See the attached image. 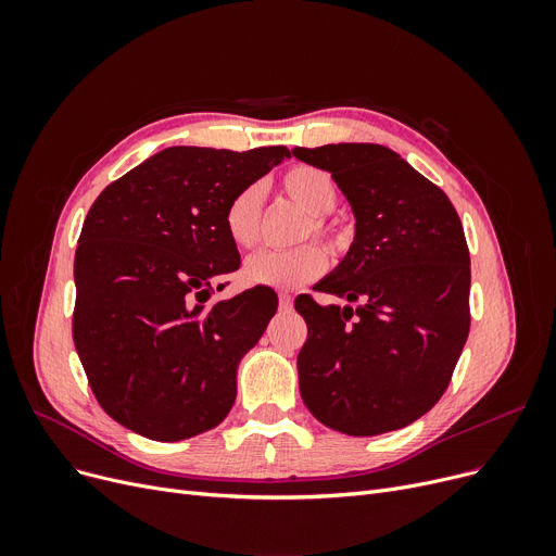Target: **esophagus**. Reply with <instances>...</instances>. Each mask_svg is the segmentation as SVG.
Here are the masks:
<instances>
[{
  "label": "esophagus",
  "mask_w": 556,
  "mask_h": 556,
  "mask_svg": "<svg viewBox=\"0 0 556 556\" xmlns=\"http://www.w3.org/2000/svg\"><path fill=\"white\" fill-rule=\"evenodd\" d=\"M279 308H281V311H290V308H293V295L279 293Z\"/></svg>",
  "instance_id": "obj_1"
}]
</instances>
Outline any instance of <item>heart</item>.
<instances>
[{"label":"heart","instance_id":"b5f03b06","mask_svg":"<svg viewBox=\"0 0 556 556\" xmlns=\"http://www.w3.org/2000/svg\"><path fill=\"white\" fill-rule=\"evenodd\" d=\"M283 193L293 200L308 218V231L315 237L325 239L329 243H338L340 233L333 223L327 220V214L336 207L338 202V185L331 178V173L300 164L288 168L281 178ZM261 202L263 191L258 185H250L233 195L225 210V229L227 237L233 245L250 250L258 241L261 229ZM327 268V254L325 250L306 243L295 250L275 252V250H261L245 261V277L252 283L273 286V288H295L302 286L317 275H323Z\"/></svg>","mask_w":556,"mask_h":556}]
</instances>
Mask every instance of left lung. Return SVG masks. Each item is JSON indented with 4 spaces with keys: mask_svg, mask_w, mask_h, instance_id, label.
Here are the masks:
<instances>
[{
    "mask_svg": "<svg viewBox=\"0 0 556 556\" xmlns=\"http://www.w3.org/2000/svg\"><path fill=\"white\" fill-rule=\"evenodd\" d=\"M329 170L354 212V243L300 295L308 338L298 356L300 392L325 426L371 437L424 417L446 392L469 338L471 258L446 193L381 143L293 149Z\"/></svg>",
    "mask_w": 556,
    "mask_h": 556,
    "instance_id": "obj_1",
    "label": "left lung"
}]
</instances>
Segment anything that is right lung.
<instances>
[{"mask_svg":"<svg viewBox=\"0 0 556 556\" xmlns=\"http://www.w3.org/2000/svg\"><path fill=\"white\" fill-rule=\"evenodd\" d=\"M290 157L286 146L233 153L170 146L101 191L74 258V344L103 410L155 442L216 428L237 369L277 313L254 286L212 302L241 256L225 210ZM225 283H218V290Z\"/></svg>","mask_w":556,"mask_h":556,"instance_id":"1","label":"right lung"}]
</instances>
